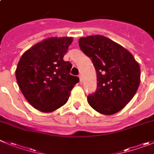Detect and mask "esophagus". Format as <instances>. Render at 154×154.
Returning a JSON list of instances; mask_svg holds the SVG:
<instances>
[{
	"instance_id": "34e87169",
	"label": "esophagus",
	"mask_w": 154,
	"mask_h": 154,
	"mask_svg": "<svg viewBox=\"0 0 154 154\" xmlns=\"http://www.w3.org/2000/svg\"><path fill=\"white\" fill-rule=\"evenodd\" d=\"M79 79H80V82H82V81H83V79H82V75L81 74H79Z\"/></svg>"
}]
</instances>
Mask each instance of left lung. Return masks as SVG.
Wrapping results in <instances>:
<instances>
[{"instance_id":"left-lung-1","label":"left lung","mask_w":154,"mask_h":154,"mask_svg":"<svg viewBox=\"0 0 154 154\" xmlns=\"http://www.w3.org/2000/svg\"><path fill=\"white\" fill-rule=\"evenodd\" d=\"M82 51L97 72V89L87 97L90 106L102 115L123 109L133 98L140 82V69L125 48L101 35L82 37Z\"/></svg>"}]
</instances>
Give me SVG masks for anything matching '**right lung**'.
<instances>
[{"instance_id": "obj_1", "label": "right lung", "mask_w": 154, "mask_h": 154, "mask_svg": "<svg viewBox=\"0 0 154 154\" xmlns=\"http://www.w3.org/2000/svg\"><path fill=\"white\" fill-rule=\"evenodd\" d=\"M72 37H51L26 50L18 63L17 82L23 96L33 108L52 112L67 102L79 82L69 74L72 64L63 60Z\"/></svg>"}]
</instances>
